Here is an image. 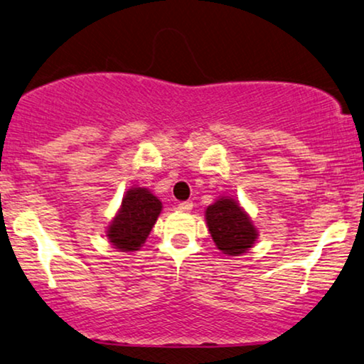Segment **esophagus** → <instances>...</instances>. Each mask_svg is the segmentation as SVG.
<instances>
[{"instance_id": "obj_1", "label": "esophagus", "mask_w": 364, "mask_h": 364, "mask_svg": "<svg viewBox=\"0 0 364 364\" xmlns=\"http://www.w3.org/2000/svg\"><path fill=\"white\" fill-rule=\"evenodd\" d=\"M178 210H179V211H185V213H188V211L193 210V203H191V201H183V203L178 205Z\"/></svg>"}]
</instances>
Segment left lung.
<instances>
[{
	"instance_id": "8db88e82",
	"label": "left lung",
	"mask_w": 364,
	"mask_h": 364,
	"mask_svg": "<svg viewBox=\"0 0 364 364\" xmlns=\"http://www.w3.org/2000/svg\"><path fill=\"white\" fill-rule=\"evenodd\" d=\"M205 218L216 248L227 255L245 254L259 237L250 215L230 196H220L211 203L205 210Z\"/></svg>"
}]
</instances>
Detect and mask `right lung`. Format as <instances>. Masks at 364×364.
Returning <instances> with one entry per match:
<instances>
[{"mask_svg":"<svg viewBox=\"0 0 364 364\" xmlns=\"http://www.w3.org/2000/svg\"><path fill=\"white\" fill-rule=\"evenodd\" d=\"M163 203L148 188L134 186L126 191L121 208L110 220L105 237L121 252H136L149 237Z\"/></svg>","mask_w":364,"mask_h":364,"instance_id":"1","label":"right lung"}]
</instances>
